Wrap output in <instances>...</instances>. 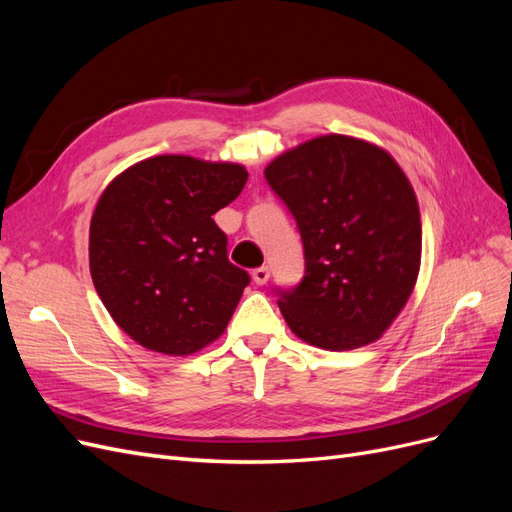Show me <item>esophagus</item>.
<instances>
[{"label":"esophagus","instance_id":"esophagus-1","mask_svg":"<svg viewBox=\"0 0 512 512\" xmlns=\"http://www.w3.org/2000/svg\"><path fill=\"white\" fill-rule=\"evenodd\" d=\"M269 275H271L269 267H258V269L252 271V280H254V284L262 286V284L269 282Z\"/></svg>","mask_w":512,"mask_h":512}]
</instances>
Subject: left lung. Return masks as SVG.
I'll return each instance as SVG.
<instances>
[{"instance_id":"8db88e82","label":"left lung","mask_w":512,"mask_h":512,"mask_svg":"<svg viewBox=\"0 0 512 512\" xmlns=\"http://www.w3.org/2000/svg\"><path fill=\"white\" fill-rule=\"evenodd\" d=\"M265 177L297 220L305 275L282 316L324 350L367 346L391 327L421 269V211L389 151L324 134L277 156Z\"/></svg>"}]
</instances>
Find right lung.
Returning <instances> with one entry per match:
<instances>
[{"mask_svg":"<svg viewBox=\"0 0 512 512\" xmlns=\"http://www.w3.org/2000/svg\"><path fill=\"white\" fill-rule=\"evenodd\" d=\"M247 170L192 156H153L102 192L89 226V271L117 327L147 350L188 356L218 339L250 275L230 265L213 215Z\"/></svg>","mask_w":512,"mask_h":512,"instance_id":"right-lung-1","label":"right lung"}]
</instances>
